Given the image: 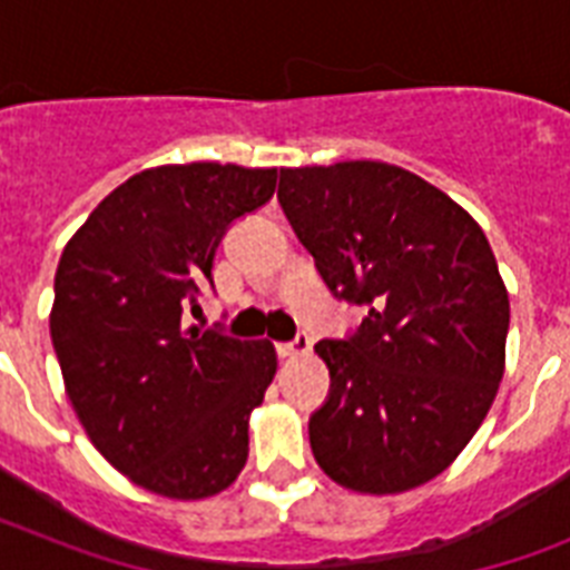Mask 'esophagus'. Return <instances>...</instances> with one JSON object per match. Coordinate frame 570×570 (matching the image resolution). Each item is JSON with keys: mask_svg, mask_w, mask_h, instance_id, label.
Masks as SVG:
<instances>
[{"mask_svg": "<svg viewBox=\"0 0 570 570\" xmlns=\"http://www.w3.org/2000/svg\"><path fill=\"white\" fill-rule=\"evenodd\" d=\"M307 352H311V340L302 337V334H298V337H295L293 343H281V346H277V355L286 357V361H293V357L307 355Z\"/></svg>", "mask_w": 570, "mask_h": 570, "instance_id": "34e87169", "label": "esophagus"}]
</instances>
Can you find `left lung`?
Returning <instances> with one entry per match:
<instances>
[{
	"label": "left lung",
	"instance_id": "left-lung-1",
	"mask_svg": "<svg viewBox=\"0 0 570 570\" xmlns=\"http://www.w3.org/2000/svg\"><path fill=\"white\" fill-rule=\"evenodd\" d=\"M277 197L322 281L366 304L355 337L313 352L331 373L313 459L355 494H402L450 468L505 370L509 293L473 215L399 165L281 168Z\"/></svg>",
	"mask_w": 570,
	"mask_h": 570
}]
</instances>
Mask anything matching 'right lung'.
Here are the masks:
<instances>
[{
    "instance_id": "add662e5",
    "label": "right lung",
    "mask_w": 570,
    "mask_h": 570,
    "mask_svg": "<svg viewBox=\"0 0 570 570\" xmlns=\"http://www.w3.org/2000/svg\"><path fill=\"white\" fill-rule=\"evenodd\" d=\"M277 168L189 163L132 174L58 259L49 334L65 393L102 459L168 500H206L248 461V420L277 373L268 340L186 325L233 218Z\"/></svg>"
}]
</instances>
